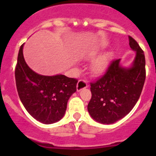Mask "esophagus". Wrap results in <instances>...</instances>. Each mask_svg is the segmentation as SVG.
Instances as JSON below:
<instances>
[{"instance_id":"1","label":"esophagus","mask_w":156,"mask_h":156,"mask_svg":"<svg viewBox=\"0 0 156 156\" xmlns=\"http://www.w3.org/2000/svg\"><path fill=\"white\" fill-rule=\"evenodd\" d=\"M87 81H84L83 79H80L78 81V84H77V90L80 91L82 89H84V88L87 87Z\"/></svg>"}]
</instances>
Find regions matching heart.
I'll return each instance as SVG.
<instances>
[{
	"instance_id": "heart-1",
	"label": "heart",
	"mask_w": 156,
	"mask_h": 156,
	"mask_svg": "<svg viewBox=\"0 0 156 156\" xmlns=\"http://www.w3.org/2000/svg\"><path fill=\"white\" fill-rule=\"evenodd\" d=\"M108 62H109V55L108 53H105L97 57L92 62L91 69L93 72L97 75L103 73L107 69Z\"/></svg>"
}]
</instances>
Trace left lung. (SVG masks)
<instances>
[{
  "mask_svg": "<svg viewBox=\"0 0 156 156\" xmlns=\"http://www.w3.org/2000/svg\"><path fill=\"white\" fill-rule=\"evenodd\" d=\"M129 44L136 53L130 68H123L119 65L120 59H114L100 78L90 82L92 96L87 110L100 123L112 124L127 115L142 92L146 79L145 55L130 36Z\"/></svg>",
  "mask_w": 156,
  "mask_h": 156,
  "instance_id": "left-lung-1",
  "label": "left lung"
}]
</instances>
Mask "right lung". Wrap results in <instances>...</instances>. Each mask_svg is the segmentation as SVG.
Here are the masks:
<instances>
[{
    "instance_id": "obj_1",
    "label": "right lung",
    "mask_w": 156,
    "mask_h": 156,
    "mask_svg": "<svg viewBox=\"0 0 156 156\" xmlns=\"http://www.w3.org/2000/svg\"><path fill=\"white\" fill-rule=\"evenodd\" d=\"M23 48L22 44L15 68L16 84L20 100L36 120L48 125L55 123L65 115L69 99L77 90L78 80L63 75H38L26 64Z\"/></svg>"
}]
</instances>
